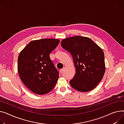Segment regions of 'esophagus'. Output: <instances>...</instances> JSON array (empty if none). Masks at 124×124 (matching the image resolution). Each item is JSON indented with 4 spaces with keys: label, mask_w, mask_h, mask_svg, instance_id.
<instances>
[{
    "label": "esophagus",
    "mask_w": 124,
    "mask_h": 124,
    "mask_svg": "<svg viewBox=\"0 0 124 124\" xmlns=\"http://www.w3.org/2000/svg\"><path fill=\"white\" fill-rule=\"evenodd\" d=\"M63 69H61V70H60V74H62V72H63Z\"/></svg>",
    "instance_id": "34e87169"
}]
</instances>
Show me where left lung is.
<instances>
[{
	"label": "left lung",
	"mask_w": 124,
	"mask_h": 124,
	"mask_svg": "<svg viewBox=\"0 0 124 124\" xmlns=\"http://www.w3.org/2000/svg\"><path fill=\"white\" fill-rule=\"evenodd\" d=\"M61 46L73 58L76 73L70 81L72 88L83 92L95 88L106 70L103 49L91 39L81 36L62 39Z\"/></svg>",
	"instance_id": "1"
}]
</instances>
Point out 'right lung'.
<instances>
[{
    "label": "right lung",
    "instance_id": "1",
    "mask_svg": "<svg viewBox=\"0 0 124 124\" xmlns=\"http://www.w3.org/2000/svg\"><path fill=\"white\" fill-rule=\"evenodd\" d=\"M60 41L53 39L32 40L19 53L17 64L19 77L34 93L46 94L54 88L59 75L49 54Z\"/></svg>",
    "mask_w": 124,
    "mask_h": 124
}]
</instances>
